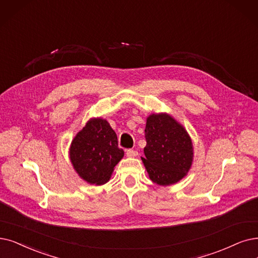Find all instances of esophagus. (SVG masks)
Returning a JSON list of instances; mask_svg holds the SVG:
<instances>
[{"label": "esophagus", "instance_id": "34e87169", "mask_svg": "<svg viewBox=\"0 0 258 258\" xmlns=\"http://www.w3.org/2000/svg\"><path fill=\"white\" fill-rule=\"evenodd\" d=\"M126 154H127V157H129V158H135V157H137L138 156V151H136V150H133V149H128L127 151H126Z\"/></svg>", "mask_w": 258, "mask_h": 258}]
</instances>
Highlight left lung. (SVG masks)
Returning a JSON list of instances; mask_svg holds the SVG:
<instances>
[{
  "label": "left lung",
  "instance_id": "1",
  "mask_svg": "<svg viewBox=\"0 0 258 258\" xmlns=\"http://www.w3.org/2000/svg\"><path fill=\"white\" fill-rule=\"evenodd\" d=\"M145 158L142 161L152 182L167 186L186 176L194 159L187 131L167 113L147 117Z\"/></svg>",
  "mask_w": 258,
  "mask_h": 258
}]
</instances>
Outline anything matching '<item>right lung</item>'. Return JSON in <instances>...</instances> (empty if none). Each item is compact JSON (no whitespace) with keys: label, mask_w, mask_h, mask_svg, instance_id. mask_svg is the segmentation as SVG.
Listing matches in <instances>:
<instances>
[{"label":"right lung","mask_w":258,"mask_h":258,"mask_svg":"<svg viewBox=\"0 0 258 258\" xmlns=\"http://www.w3.org/2000/svg\"><path fill=\"white\" fill-rule=\"evenodd\" d=\"M117 143L116 133L106 119L88 120L70 147V160L78 176L90 184L107 183L123 157Z\"/></svg>","instance_id":"obj_1"}]
</instances>
